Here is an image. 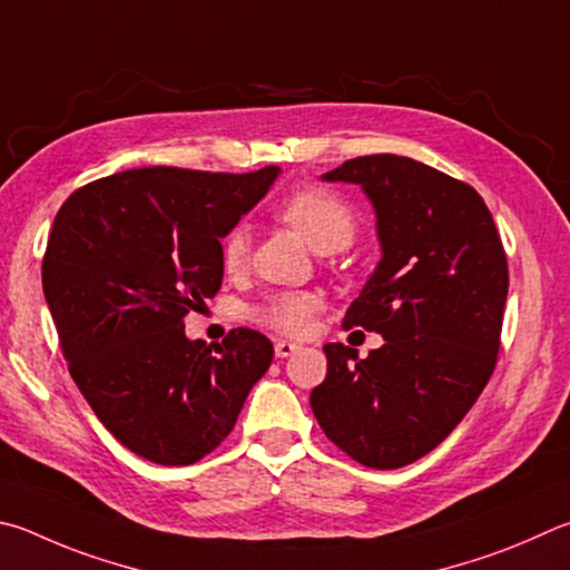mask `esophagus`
I'll use <instances>...</instances> for the list:
<instances>
[{"instance_id": "1", "label": "esophagus", "mask_w": 570, "mask_h": 570, "mask_svg": "<svg viewBox=\"0 0 570 570\" xmlns=\"http://www.w3.org/2000/svg\"><path fill=\"white\" fill-rule=\"evenodd\" d=\"M274 351H276V356L278 358H288V356H294L296 351H298V344H292V341H276L274 344Z\"/></svg>"}]
</instances>
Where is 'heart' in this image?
<instances>
[{
	"label": "heart",
	"instance_id": "b5f03b06",
	"mask_svg": "<svg viewBox=\"0 0 570 570\" xmlns=\"http://www.w3.org/2000/svg\"><path fill=\"white\" fill-rule=\"evenodd\" d=\"M278 216L321 254L346 249L356 234L354 209L336 191L324 189V186H306V189L294 191L278 206ZM249 244V229L242 224L224 236L222 266L226 274H239L246 266ZM318 308V296L308 292H286L268 296L262 306H256L254 316L278 334L302 336L312 326Z\"/></svg>",
	"mask_w": 570,
	"mask_h": 570
}]
</instances>
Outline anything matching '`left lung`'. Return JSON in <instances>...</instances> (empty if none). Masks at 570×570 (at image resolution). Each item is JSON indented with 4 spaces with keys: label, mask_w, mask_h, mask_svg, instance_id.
Segmentation results:
<instances>
[{
    "label": "left lung",
    "mask_w": 570,
    "mask_h": 570,
    "mask_svg": "<svg viewBox=\"0 0 570 570\" xmlns=\"http://www.w3.org/2000/svg\"><path fill=\"white\" fill-rule=\"evenodd\" d=\"M374 204L381 262L344 316L384 346L326 344L312 409L328 441L368 469L426 456L481 396L501 346L509 264L473 186L396 154L326 171Z\"/></svg>",
    "instance_id": "1"
}]
</instances>
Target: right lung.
<instances>
[{
	"mask_svg": "<svg viewBox=\"0 0 570 570\" xmlns=\"http://www.w3.org/2000/svg\"><path fill=\"white\" fill-rule=\"evenodd\" d=\"M278 167H147L81 186L57 212L41 286L69 374L137 456L189 465L229 436L274 346L252 328L189 341L184 316L222 288V239Z\"/></svg>",
	"mask_w": 570,
	"mask_h": 570,
	"instance_id": "1",
	"label": "right lung"
}]
</instances>
